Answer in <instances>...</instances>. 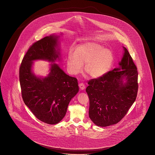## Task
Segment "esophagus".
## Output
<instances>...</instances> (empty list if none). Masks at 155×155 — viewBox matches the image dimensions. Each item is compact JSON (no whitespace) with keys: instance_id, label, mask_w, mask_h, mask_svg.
<instances>
[{"instance_id":"esophagus-1","label":"esophagus","mask_w":155,"mask_h":155,"mask_svg":"<svg viewBox=\"0 0 155 155\" xmlns=\"http://www.w3.org/2000/svg\"><path fill=\"white\" fill-rule=\"evenodd\" d=\"M79 87H80V89L81 90H83L85 89V85L83 83H80L79 84Z\"/></svg>"}]
</instances>
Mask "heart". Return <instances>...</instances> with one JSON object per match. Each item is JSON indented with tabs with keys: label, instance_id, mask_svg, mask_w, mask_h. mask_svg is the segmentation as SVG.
<instances>
[{
	"label": "heart",
	"instance_id": "b5f03b06",
	"mask_svg": "<svg viewBox=\"0 0 155 155\" xmlns=\"http://www.w3.org/2000/svg\"><path fill=\"white\" fill-rule=\"evenodd\" d=\"M114 62L113 53L108 49L94 42L80 45L76 52L71 49L68 53L67 65L73 75L79 74L85 64L84 71L91 78L97 79L107 74Z\"/></svg>",
	"mask_w": 155,
	"mask_h": 155
}]
</instances>
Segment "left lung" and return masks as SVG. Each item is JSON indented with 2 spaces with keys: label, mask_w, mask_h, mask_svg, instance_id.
Wrapping results in <instances>:
<instances>
[{
  "label": "left lung",
  "mask_w": 155,
  "mask_h": 155,
  "mask_svg": "<svg viewBox=\"0 0 155 155\" xmlns=\"http://www.w3.org/2000/svg\"><path fill=\"white\" fill-rule=\"evenodd\" d=\"M123 49L119 66L99 78L90 80L86 89L89 98V117L99 127L120 121L136 100L137 68L127 49Z\"/></svg>",
  "instance_id": "left-lung-1"
}]
</instances>
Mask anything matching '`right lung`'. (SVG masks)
<instances>
[{
  "instance_id": "obj_1",
  "label": "right lung",
  "mask_w": 155,
  "mask_h": 155,
  "mask_svg": "<svg viewBox=\"0 0 155 155\" xmlns=\"http://www.w3.org/2000/svg\"><path fill=\"white\" fill-rule=\"evenodd\" d=\"M59 37L53 34L35 42L19 69L24 102L38 119L49 124H57L64 117L69 103L79 91L77 78L66 74L55 63L60 60ZM37 60L51 62L45 78L33 72V62Z\"/></svg>"
}]
</instances>
